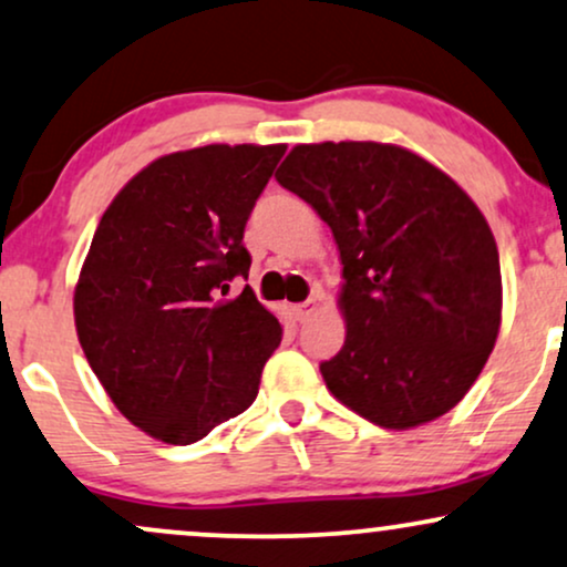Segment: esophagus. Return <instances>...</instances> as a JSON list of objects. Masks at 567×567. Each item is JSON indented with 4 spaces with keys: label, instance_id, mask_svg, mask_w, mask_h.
Segmentation results:
<instances>
[{
    "label": "esophagus",
    "instance_id": "obj_1",
    "mask_svg": "<svg viewBox=\"0 0 567 567\" xmlns=\"http://www.w3.org/2000/svg\"><path fill=\"white\" fill-rule=\"evenodd\" d=\"M313 311H317V298H309V301L292 306V313H296L298 322H306V319H309Z\"/></svg>",
    "mask_w": 567,
    "mask_h": 567
}]
</instances>
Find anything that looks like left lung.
Returning a JSON list of instances; mask_svg holds the SVG:
<instances>
[{
    "label": "left lung",
    "instance_id": "obj_1",
    "mask_svg": "<svg viewBox=\"0 0 567 567\" xmlns=\"http://www.w3.org/2000/svg\"><path fill=\"white\" fill-rule=\"evenodd\" d=\"M277 182L332 229L346 343L319 370L330 393L406 431L465 399L502 322L499 250L465 189L380 142L290 150Z\"/></svg>",
    "mask_w": 567,
    "mask_h": 567
}]
</instances>
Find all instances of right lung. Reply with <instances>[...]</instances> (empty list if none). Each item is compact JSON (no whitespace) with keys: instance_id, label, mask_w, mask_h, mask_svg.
<instances>
[{"instance_id":"right-lung-1","label":"right lung","mask_w":567,"mask_h":567,"mask_svg":"<svg viewBox=\"0 0 567 567\" xmlns=\"http://www.w3.org/2000/svg\"><path fill=\"white\" fill-rule=\"evenodd\" d=\"M285 145L163 155L115 195L81 269V349L126 420L187 446L256 401L282 324L245 285V224Z\"/></svg>"}]
</instances>
